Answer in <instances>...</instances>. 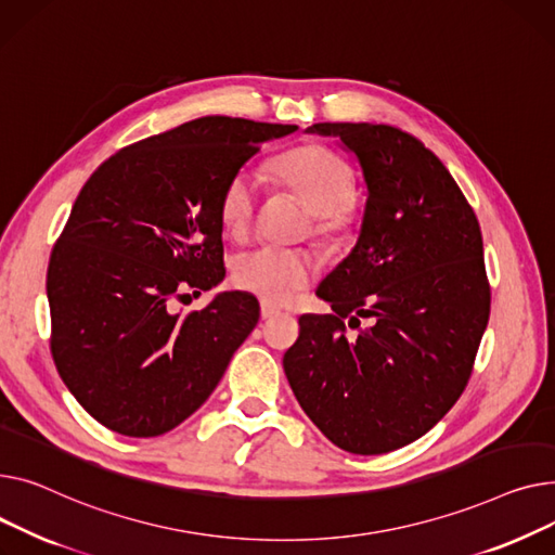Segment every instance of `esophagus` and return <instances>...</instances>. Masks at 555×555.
Masks as SVG:
<instances>
[{"label":"esophagus","mask_w":555,"mask_h":555,"mask_svg":"<svg viewBox=\"0 0 555 555\" xmlns=\"http://www.w3.org/2000/svg\"><path fill=\"white\" fill-rule=\"evenodd\" d=\"M259 313H262V320H269V318L278 315V313H280V309H278V307H273L271 302H262V305H259Z\"/></svg>","instance_id":"1"}]
</instances>
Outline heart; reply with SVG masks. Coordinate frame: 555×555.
Listing matches in <instances>:
<instances>
[{
	"label": "heart",
	"instance_id": "obj_1",
	"mask_svg": "<svg viewBox=\"0 0 555 555\" xmlns=\"http://www.w3.org/2000/svg\"><path fill=\"white\" fill-rule=\"evenodd\" d=\"M275 181L298 197L313 217V235L322 242L343 240L356 217V175L349 160L327 145H300L288 150L271 163ZM259 177L250 168L237 170L228 179L219 215L225 233L246 235L253 223ZM315 264L302 250L278 246H255L235 257L233 282L269 302H288L313 280Z\"/></svg>",
	"mask_w": 555,
	"mask_h": 555
}]
</instances>
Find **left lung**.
I'll use <instances>...</instances> for the list:
<instances>
[{"label": "left lung", "mask_w": 555, "mask_h": 555, "mask_svg": "<svg viewBox=\"0 0 555 555\" xmlns=\"http://www.w3.org/2000/svg\"><path fill=\"white\" fill-rule=\"evenodd\" d=\"M307 132L356 154L367 202L356 246L315 288L334 313L300 315L284 374L332 443L392 452L437 426L470 378L491 313L479 221L443 163L403 129Z\"/></svg>", "instance_id": "obj_1"}]
</instances>
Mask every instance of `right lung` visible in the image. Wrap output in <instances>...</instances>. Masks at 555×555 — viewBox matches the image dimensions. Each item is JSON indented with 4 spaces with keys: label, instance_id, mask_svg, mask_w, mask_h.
I'll return each mask as SVG.
<instances>
[{
    "label": "right lung",
    "instance_id": "obj_1",
    "mask_svg": "<svg viewBox=\"0 0 555 555\" xmlns=\"http://www.w3.org/2000/svg\"><path fill=\"white\" fill-rule=\"evenodd\" d=\"M296 129L204 116L118 150L82 185L49 259L51 353L105 428L170 433L255 330L259 305L242 291L188 315L170 302L223 280L221 192L262 143Z\"/></svg>",
    "mask_w": 555,
    "mask_h": 555
}]
</instances>
